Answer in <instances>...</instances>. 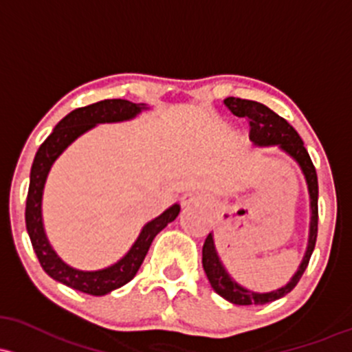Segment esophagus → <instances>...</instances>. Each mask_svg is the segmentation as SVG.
I'll return each mask as SVG.
<instances>
[{
	"mask_svg": "<svg viewBox=\"0 0 352 352\" xmlns=\"http://www.w3.org/2000/svg\"><path fill=\"white\" fill-rule=\"evenodd\" d=\"M207 199L206 195L200 194V192H187L182 197V206L184 207H190V206H202V204H206Z\"/></svg>",
	"mask_w": 352,
	"mask_h": 352,
	"instance_id": "esophagus-1",
	"label": "esophagus"
}]
</instances>
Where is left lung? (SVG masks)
Wrapping results in <instances>:
<instances>
[{"label": "left lung", "mask_w": 352, "mask_h": 352, "mask_svg": "<svg viewBox=\"0 0 352 352\" xmlns=\"http://www.w3.org/2000/svg\"><path fill=\"white\" fill-rule=\"evenodd\" d=\"M226 107L235 115V117H247L250 123V140L257 146H279L284 153H287L292 160L299 165L304 179L307 184L309 192V206H311V222H309V239L306 252H304L302 261H300L299 269L296 270L294 276L291 277L287 284L283 287L270 292H252L249 289L242 287L241 284L235 283L223 267L220 261L217 249H215L214 234H208L202 249V265L207 274V279L212 289L220 297H223L229 302L237 304V306H250V304H267L272 300L280 299L296 287L299 279L306 270L309 258L312 256V250L316 247V239H318V173H316L314 165H312L311 157H309L304 142L300 140L299 133L289 125L283 117L274 113L270 108L252 100H242L229 96L223 100Z\"/></svg>", "instance_id": "8db88e82"}]
</instances>
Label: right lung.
<instances>
[{"instance_id": "obj_1", "label": "right lung", "mask_w": 352, "mask_h": 352, "mask_svg": "<svg viewBox=\"0 0 352 352\" xmlns=\"http://www.w3.org/2000/svg\"><path fill=\"white\" fill-rule=\"evenodd\" d=\"M144 110H148L145 103H132L129 100L120 98L103 100V102H96L94 105L76 108L58 122L55 130L40 145L36 155H34L32 173H30V188L25 212L30 241H32L41 267L52 279L80 292H85V294L105 296L108 292L130 283L140 269L155 235L177 219L180 206L173 204L164 214L146 222L129 252L115 264L100 270H80L61 261V257L55 252L48 237H46L43 212H41L46 179H48V173L56 158L88 130H91L98 123L126 122V120L137 117Z\"/></svg>"}]
</instances>
